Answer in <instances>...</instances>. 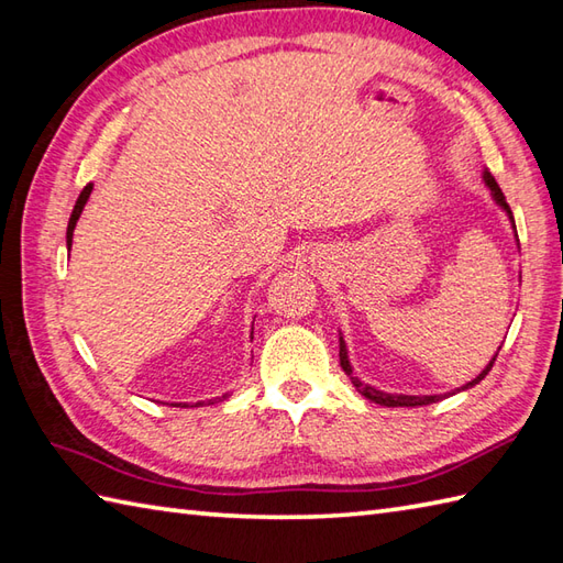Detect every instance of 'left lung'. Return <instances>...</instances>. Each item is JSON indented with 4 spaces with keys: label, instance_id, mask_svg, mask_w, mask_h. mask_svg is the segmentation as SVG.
Segmentation results:
<instances>
[{
    "label": "left lung",
    "instance_id": "8db88e82",
    "mask_svg": "<svg viewBox=\"0 0 563 563\" xmlns=\"http://www.w3.org/2000/svg\"><path fill=\"white\" fill-rule=\"evenodd\" d=\"M484 180H486V185H489V190L494 192V199L498 205H501L506 211H508V217L514 219V214H510V207H508V202H506V197H504V192H501V187H498V183L494 180V176L492 173H484ZM496 356H498V352H496ZM496 356L492 358V364L486 366L477 378H474L472 383H467L465 387H462V390H467V387H472V385H477L486 373L492 371V366H494V361H496ZM340 364H342V368H344V373L349 378H352V383H354V387L356 390L364 395V397H368L371 402H378V405H383V407H421V405H431V402H439L441 397H448V395H455V393H448V395H427V397H415V395H387V393H380V390H373L371 385H364L361 383L356 376H354V371H352V366H349V358H346V346H344V340L340 336Z\"/></svg>",
    "mask_w": 563,
    "mask_h": 563
}]
</instances>
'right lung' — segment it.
Returning a JSON list of instances; mask_svg holds the SVG:
<instances>
[{
    "label": "right lung",
    "mask_w": 563,
    "mask_h": 563,
    "mask_svg": "<svg viewBox=\"0 0 563 563\" xmlns=\"http://www.w3.org/2000/svg\"><path fill=\"white\" fill-rule=\"evenodd\" d=\"M91 190H93V185L89 183L81 190V195H79V199H77V205H74V211H71V217H69V227H67V245L71 247V235H74V227H77V221H79V217H81V209H84V205H86V199H89V195H91ZM229 395H223V397H217V399H227ZM217 399H211V405L217 402ZM202 402H197L195 407H199ZM185 407V405H183Z\"/></svg>",
    "instance_id": "obj_1"
}]
</instances>
